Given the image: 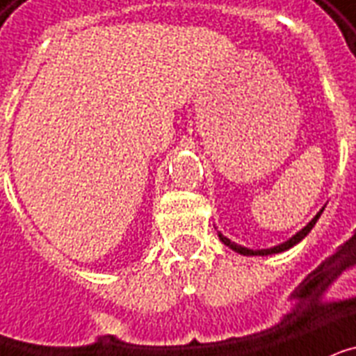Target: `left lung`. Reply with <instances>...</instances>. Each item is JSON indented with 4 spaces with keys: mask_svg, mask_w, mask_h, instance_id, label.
<instances>
[{
    "mask_svg": "<svg viewBox=\"0 0 356 356\" xmlns=\"http://www.w3.org/2000/svg\"><path fill=\"white\" fill-rule=\"evenodd\" d=\"M321 213H323V209L319 211L318 216L314 217L312 221L308 222L307 227L302 228L301 232H297L296 236H293V238H291V239H288L286 243L277 245V247H273V249L252 250V249H247V247H241V245H238V243H234V241H230V239H228V238H225L222 234H219V238H221V241H222V243H225V245H227V247H230V249L236 250V252H239V254H245V256H267V254H277V252H282V250H288V249H290V247H293V245L299 243V241H301V239L305 238V236H307V234L310 232V230H312L314 225L318 222V219H319V216H321Z\"/></svg>",
    "mask_w": 356,
    "mask_h": 356,
    "instance_id": "obj_1",
    "label": "left lung"
}]
</instances>
